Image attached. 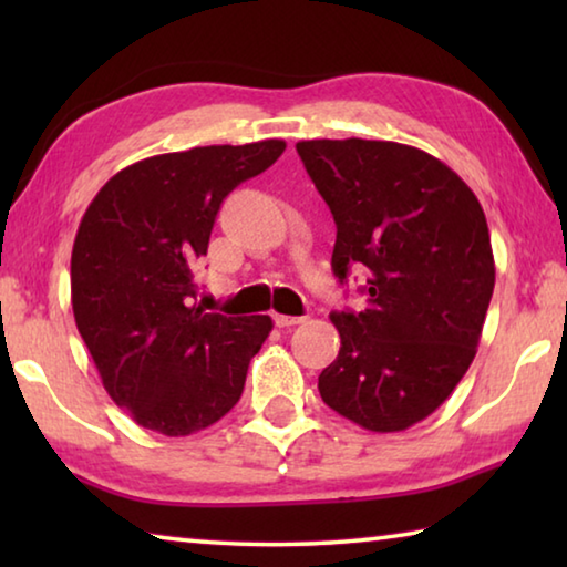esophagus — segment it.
Listing matches in <instances>:
<instances>
[{
	"label": "esophagus",
	"instance_id": "obj_1",
	"mask_svg": "<svg viewBox=\"0 0 567 567\" xmlns=\"http://www.w3.org/2000/svg\"><path fill=\"white\" fill-rule=\"evenodd\" d=\"M272 320H275L277 328H292V324H300V322H305L307 318H297V315H280V312H275Z\"/></svg>",
	"mask_w": 567,
	"mask_h": 567
}]
</instances>
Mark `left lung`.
Masks as SVG:
<instances>
[{"label": "left lung", "instance_id": "8db88e82", "mask_svg": "<svg viewBox=\"0 0 567 567\" xmlns=\"http://www.w3.org/2000/svg\"><path fill=\"white\" fill-rule=\"evenodd\" d=\"M338 225L332 272L364 267V307L332 312L338 360L324 405L398 433L443 405L470 368L495 287L485 213L445 162L382 140L297 142Z\"/></svg>", "mask_w": 567, "mask_h": 567}]
</instances>
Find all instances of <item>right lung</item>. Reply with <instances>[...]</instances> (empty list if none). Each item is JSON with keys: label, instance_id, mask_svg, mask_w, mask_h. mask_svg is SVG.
<instances>
[{"label": "right lung", "instance_id": "1", "mask_svg": "<svg viewBox=\"0 0 567 567\" xmlns=\"http://www.w3.org/2000/svg\"><path fill=\"white\" fill-rule=\"evenodd\" d=\"M285 152L282 140L192 147L117 172L72 247V310L104 390L137 425L167 437L217 422L243 395L267 315L192 305L219 205Z\"/></svg>", "mask_w": 567, "mask_h": 567}]
</instances>
